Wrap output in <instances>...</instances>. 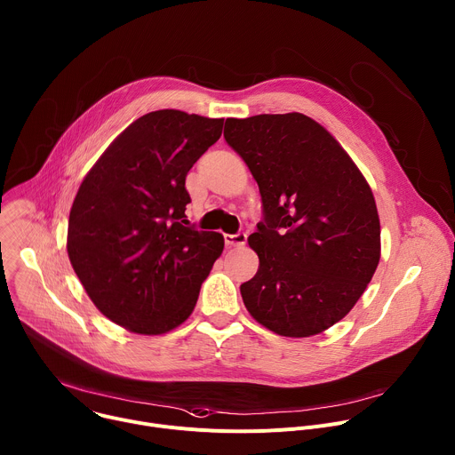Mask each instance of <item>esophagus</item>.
<instances>
[{"label": "esophagus", "instance_id": "34e87169", "mask_svg": "<svg viewBox=\"0 0 455 455\" xmlns=\"http://www.w3.org/2000/svg\"><path fill=\"white\" fill-rule=\"evenodd\" d=\"M246 243V234L237 232V234H225V244L227 246H244Z\"/></svg>", "mask_w": 455, "mask_h": 455}]
</instances>
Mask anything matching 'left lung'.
<instances>
[{
    "mask_svg": "<svg viewBox=\"0 0 455 455\" xmlns=\"http://www.w3.org/2000/svg\"><path fill=\"white\" fill-rule=\"evenodd\" d=\"M223 135L251 172L264 209L248 237L259 269L241 283L244 306L278 336H316L352 311L379 266L373 193L309 116L228 117Z\"/></svg>",
    "mask_w": 455,
    "mask_h": 455,
    "instance_id": "obj_1",
    "label": "left lung"
}]
</instances>
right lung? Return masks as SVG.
<instances>
[{
    "mask_svg": "<svg viewBox=\"0 0 455 455\" xmlns=\"http://www.w3.org/2000/svg\"><path fill=\"white\" fill-rule=\"evenodd\" d=\"M223 119L164 108L124 128L85 175L68 225V255L98 311L159 336L193 313L221 255L220 232L186 227V177Z\"/></svg>",
    "mask_w": 455,
    "mask_h": 455,
    "instance_id": "right-lung-1",
    "label": "right lung"
}]
</instances>
